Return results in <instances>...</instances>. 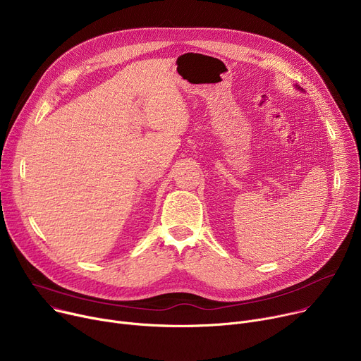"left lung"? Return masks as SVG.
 <instances>
[{"label": "left lung", "mask_w": 361, "mask_h": 361, "mask_svg": "<svg viewBox=\"0 0 361 361\" xmlns=\"http://www.w3.org/2000/svg\"><path fill=\"white\" fill-rule=\"evenodd\" d=\"M298 89H300V87H298Z\"/></svg>", "instance_id": "left-lung-1"}]
</instances>
